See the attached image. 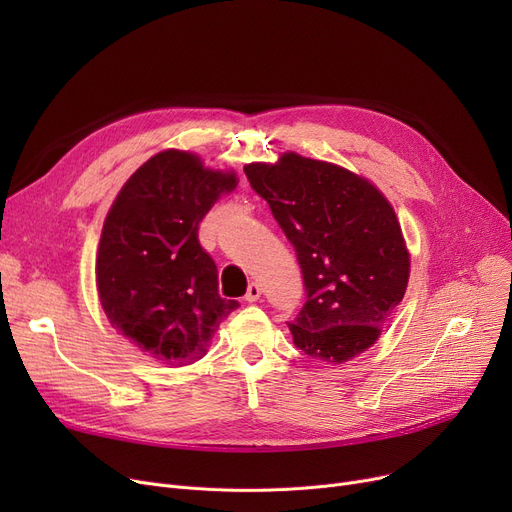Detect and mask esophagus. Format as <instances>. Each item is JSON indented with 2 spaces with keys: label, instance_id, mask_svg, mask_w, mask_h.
I'll use <instances>...</instances> for the list:
<instances>
[{
  "label": "esophagus",
  "instance_id": "esophagus-1",
  "mask_svg": "<svg viewBox=\"0 0 512 512\" xmlns=\"http://www.w3.org/2000/svg\"><path fill=\"white\" fill-rule=\"evenodd\" d=\"M259 297H261V286L257 282H251L247 288V294H245V301L255 303V301H259Z\"/></svg>",
  "mask_w": 512,
  "mask_h": 512
}]
</instances>
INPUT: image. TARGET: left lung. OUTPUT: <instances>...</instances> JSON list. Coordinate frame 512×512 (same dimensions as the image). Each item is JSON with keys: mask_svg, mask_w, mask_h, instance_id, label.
<instances>
[{"mask_svg": "<svg viewBox=\"0 0 512 512\" xmlns=\"http://www.w3.org/2000/svg\"><path fill=\"white\" fill-rule=\"evenodd\" d=\"M253 191L292 242L307 301L288 328L313 359L344 363L378 340L409 282V251L388 199L340 166L284 153L249 164Z\"/></svg>", "mask_w": 512, "mask_h": 512, "instance_id": "obj_1", "label": "left lung"}]
</instances>
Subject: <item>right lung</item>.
<instances>
[{"label":"right lung","instance_id":"right-lung-1","mask_svg":"<svg viewBox=\"0 0 512 512\" xmlns=\"http://www.w3.org/2000/svg\"><path fill=\"white\" fill-rule=\"evenodd\" d=\"M236 184L234 172L168 149L128 178L107 213L95 267L101 307L122 336L161 363L201 359L238 307L220 297L218 265L199 242L205 213Z\"/></svg>","mask_w":512,"mask_h":512}]
</instances>
